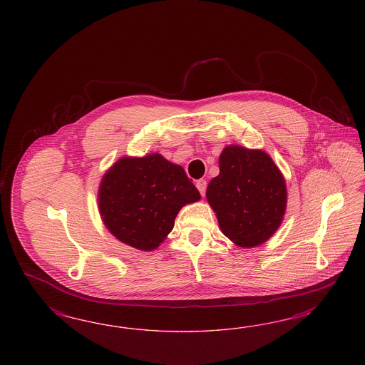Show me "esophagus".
<instances>
[{
	"mask_svg": "<svg viewBox=\"0 0 365 365\" xmlns=\"http://www.w3.org/2000/svg\"><path fill=\"white\" fill-rule=\"evenodd\" d=\"M195 186L198 188L200 195H202V197H205V194H206V187H207V182H206L205 179H199V180H197Z\"/></svg>",
	"mask_w": 365,
	"mask_h": 365,
	"instance_id": "esophagus-1",
	"label": "esophagus"
}]
</instances>
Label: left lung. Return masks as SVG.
<instances>
[{
    "mask_svg": "<svg viewBox=\"0 0 365 365\" xmlns=\"http://www.w3.org/2000/svg\"><path fill=\"white\" fill-rule=\"evenodd\" d=\"M222 232L241 247L266 242L287 209V185L273 159L261 150L227 145L220 156V175L206 190Z\"/></svg>",
    "mask_w": 365,
    "mask_h": 365,
    "instance_id": "left-lung-1",
    "label": "left lung"
}]
</instances>
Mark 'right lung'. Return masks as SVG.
I'll return each instance as SVG.
<instances>
[{
    "mask_svg": "<svg viewBox=\"0 0 365 365\" xmlns=\"http://www.w3.org/2000/svg\"><path fill=\"white\" fill-rule=\"evenodd\" d=\"M99 211L120 242L151 252L166 240L179 210L200 199L185 170L160 154L124 156L100 182Z\"/></svg>",
    "mask_w": 365,
    "mask_h": 365,
    "instance_id": "1",
    "label": "right lung"
}]
</instances>
